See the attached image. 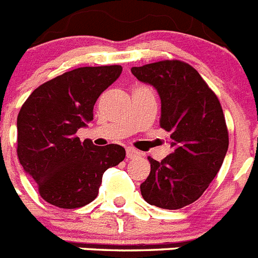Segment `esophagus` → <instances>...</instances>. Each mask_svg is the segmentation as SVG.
Segmentation results:
<instances>
[{
  "mask_svg": "<svg viewBox=\"0 0 258 258\" xmlns=\"http://www.w3.org/2000/svg\"><path fill=\"white\" fill-rule=\"evenodd\" d=\"M140 152L137 151L136 149H132V147H127L126 149V157L127 159H134V157L140 156Z\"/></svg>",
  "mask_w": 258,
  "mask_h": 258,
  "instance_id": "1",
  "label": "esophagus"
}]
</instances>
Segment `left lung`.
<instances>
[{
  "label": "left lung",
  "instance_id": "left-lung-1",
  "mask_svg": "<svg viewBox=\"0 0 258 258\" xmlns=\"http://www.w3.org/2000/svg\"><path fill=\"white\" fill-rule=\"evenodd\" d=\"M132 74L157 90L160 126L173 149L161 161L149 157L151 172L141 184L143 199L163 209L197 202L220 170L229 149V132L217 95L190 64L161 60L133 67Z\"/></svg>",
  "mask_w": 258,
  "mask_h": 258
}]
</instances>
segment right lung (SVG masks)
I'll return each mask as SVG.
<instances>
[{
	"instance_id": "1",
	"label": "right lung",
	"mask_w": 258,
	"mask_h": 258,
	"mask_svg": "<svg viewBox=\"0 0 258 258\" xmlns=\"http://www.w3.org/2000/svg\"><path fill=\"white\" fill-rule=\"evenodd\" d=\"M121 71V66L76 68L35 89L20 108L18 157L51 206L75 209L93 202L103 173L125 159L121 146L97 147L76 136Z\"/></svg>"
}]
</instances>
